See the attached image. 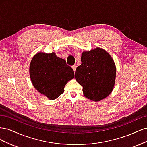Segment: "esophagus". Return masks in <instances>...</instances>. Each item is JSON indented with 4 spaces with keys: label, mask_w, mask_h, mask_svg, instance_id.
I'll return each instance as SVG.
<instances>
[{
    "label": "esophagus",
    "mask_w": 147,
    "mask_h": 147,
    "mask_svg": "<svg viewBox=\"0 0 147 147\" xmlns=\"http://www.w3.org/2000/svg\"><path fill=\"white\" fill-rule=\"evenodd\" d=\"M72 68L73 69L74 72H75V70H76V66H75V65H72Z\"/></svg>",
    "instance_id": "1"
}]
</instances>
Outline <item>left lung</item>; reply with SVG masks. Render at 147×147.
<instances>
[{
  "label": "left lung",
  "instance_id": "obj_1",
  "mask_svg": "<svg viewBox=\"0 0 147 147\" xmlns=\"http://www.w3.org/2000/svg\"><path fill=\"white\" fill-rule=\"evenodd\" d=\"M82 64L75 71V80L83 86L84 96L98 102L112 92L116 78V67L112 57L100 48L83 51Z\"/></svg>",
  "mask_w": 147,
  "mask_h": 147
}]
</instances>
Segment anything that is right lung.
Wrapping results in <instances>:
<instances>
[{"instance_id":"1","label":"right lung","mask_w":147,"mask_h":147,"mask_svg":"<svg viewBox=\"0 0 147 147\" xmlns=\"http://www.w3.org/2000/svg\"><path fill=\"white\" fill-rule=\"evenodd\" d=\"M29 74L34 88L50 100L63 94L66 83L75 77L72 67L53 52L35 55L30 62Z\"/></svg>"}]
</instances>
